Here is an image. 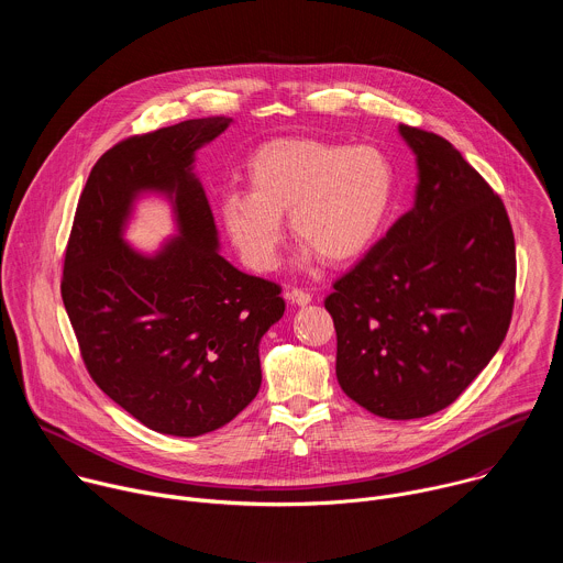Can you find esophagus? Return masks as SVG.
I'll return each mask as SVG.
<instances>
[{
	"label": "esophagus",
	"instance_id": "obj_1",
	"mask_svg": "<svg viewBox=\"0 0 563 563\" xmlns=\"http://www.w3.org/2000/svg\"><path fill=\"white\" fill-rule=\"evenodd\" d=\"M287 298H289L294 305H309V302H311V296H309L305 289H298V287H294V289L287 294Z\"/></svg>",
	"mask_w": 563,
	"mask_h": 563
}]
</instances>
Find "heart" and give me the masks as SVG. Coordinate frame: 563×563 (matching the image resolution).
<instances>
[{
    "instance_id": "obj_1",
    "label": "heart",
    "mask_w": 563,
    "mask_h": 563,
    "mask_svg": "<svg viewBox=\"0 0 563 563\" xmlns=\"http://www.w3.org/2000/svg\"><path fill=\"white\" fill-rule=\"evenodd\" d=\"M250 194L220 198V222L256 272H272L283 243V218L330 263L363 256L380 235L396 196V169L374 144L276 140L247 163Z\"/></svg>"
}]
</instances>
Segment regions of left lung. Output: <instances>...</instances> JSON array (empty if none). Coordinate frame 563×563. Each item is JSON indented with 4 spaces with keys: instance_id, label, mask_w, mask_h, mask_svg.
<instances>
[{
    "instance_id": "8db88e82",
    "label": "left lung",
    "mask_w": 563,
    "mask_h": 563,
    "mask_svg": "<svg viewBox=\"0 0 563 563\" xmlns=\"http://www.w3.org/2000/svg\"><path fill=\"white\" fill-rule=\"evenodd\" d=\"M417 155L415 207L334 283L336 378L367 412L408 421L459 398L497 354L517 254L493 187L441 135L398 124Z\"/></svg>"
}]
</instances>
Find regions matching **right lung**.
Instances as JSON below:
<instances>
[{"label":"right lung","mask_w":563,"mask_h":563,"mask_svg":"<svg viewBox=\"0 0 563 563\" xmlns=\"http://www.w3.org/2000/svg\"><path fill=\"white\" fill-rule=\"evenodd\" d=\"M231 118L185 120L111 146L91 169L68 235L62 300L96 385L159 434L227 426L261 389L258 343L285 313L280 285L238 272L218 231L196 151ZM144 190L173 198L179 238L153 257L121 238Z\"/></svg>","instance_id":"obj_1"}]
</instances>
